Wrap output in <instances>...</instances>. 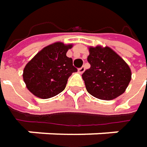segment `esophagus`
Instances as JSON below:
<instances>
[{
  "label": "esophagus",
  "mask_w": 147,
  "mask_h": 147,
  "mask_svg": "<svg viewBox=\"0 0 147 147\" xmlns=\"http://www.w3.org/2000/svg\"><path fill=\"white\" fill-rule=\"evenodd\" d=\"M84 71H85V67L84 66H82L81 68H79L78 69V72L80 74H82L83 72H84Z\"/></svg>",
  "instance_id": "esophagus-1"
}]
</instances>
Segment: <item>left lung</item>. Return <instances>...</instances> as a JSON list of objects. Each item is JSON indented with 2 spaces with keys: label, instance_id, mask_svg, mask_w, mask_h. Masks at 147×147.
Segmentation results:
<instances>
[{
  "label": "left lung",
  "instance_id": "1",
  "mask_svg": "<svg viewBox=\"0 0 147 147\" xmlns=\"http://www.w3.org/2000/svg\"><path fill=\"white\" fill-rule=\"evenodd\" d=\"M90 68L82 75L87 91L94 97L111 100L123 94L131 80L127 63L109 47L88 48Z\"/></svg>",
  "mask_w": 147,
  "mask_h": 147
}]
</instances>
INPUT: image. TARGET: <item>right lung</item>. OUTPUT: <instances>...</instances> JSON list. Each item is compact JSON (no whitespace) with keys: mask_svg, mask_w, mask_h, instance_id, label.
<instances>
[{"mask_svg":"<svg viewBox=\"0 0 147 147\" xmlns=\"http://www.w3.org/2000/svg\"><path fill=\"white\" fill-rule=\"evenodd\" d=\"M71 47L72 44L54 42L45 47L27 63L23 78L30 92L38 98L49 99L65 88L68 78L77 71L72 59L66 56Z\"/></svg>","mask_w":147,"mask_h":147,"instance_id":"1","label":"right lung"}]
</instances>
